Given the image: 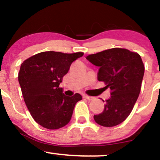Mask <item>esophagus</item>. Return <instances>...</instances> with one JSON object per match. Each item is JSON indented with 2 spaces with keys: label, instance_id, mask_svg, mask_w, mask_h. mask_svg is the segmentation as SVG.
I'll return each mask as SVG.
<instances>
[{
  "label": "esophagus",
  "instance_id": "34e87169",
  "mask_svg": "<svg viewBox=\"0 0 160 160\" xmlns=\"http://www.w3.org/2000/svg\"><path fill=\"white\" fill-rule=\"evenodd\" d=\"M83 98H85L87 99V100H89V101L93 100V99L95 98L94 97H92V96H89V95H83Z\"/></svg>",
  "mask_w": 160,
  "mask_h": 160
}]
</instances>
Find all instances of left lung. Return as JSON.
I'll list each match as a JSON object with an SVG mask.
<instances>
[{"label": "left lung", "instance_id": "8db88e82", "mask_svg": "<svg viewBox=\"0 0 160 160\" xmlns=\"http://www.w3.org/2000/svg\"><path fill=\"white\" fill-rule=\"evenodd\" d=\"M86 58L99 67L98 80L111 90L104 111L95 115L94 120L104 127L117 126L130 114L140 93L144 74L140 55L126 49L112 48Z\"/></svg>", "mask_w": 160, "mask_h": 160}]
</instances>
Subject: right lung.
<instances>
[{"mask_svg":"<svg viewBox=\"0 0 160 160\" xmlns=\"http://www.w3.org/2000/svg\"><path fill=\"white\" fill-rule=\"evenodd\" d=\"M82 55L47 51L22 63L18 78L24 101L33 119L43 127L58 129L71 120L75 104L82 96L79 93L66 96L59 84L71 63Z\"/></svg>","mask_w":160,"mask_h":160,"instance_id":"right-lung-1","label":"right lung"}]
</instances>
